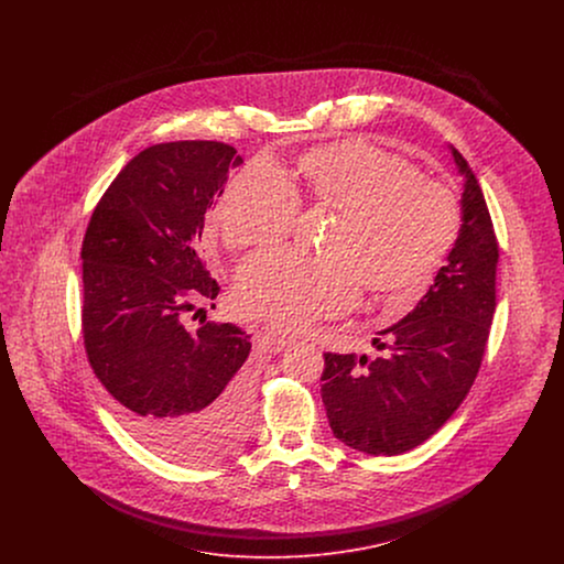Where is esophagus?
Segmentation results:
<instances>
[{"label": "esophagus", "instance_id": "esophagus-1", "mask_svg": "<svg viewBox=\"0 0 564 564\" xmlns=\"http://www.w3.org/2000/svg\"><path fill=\"white\" fill-rule=\"evenodd\" d=\"M267 338H269V343L274 349H288V347L295 345L294 336H288V334H281V332H269Z\"/></svg>", "mask_w": 564, "mask_h": 564}]
</instances>
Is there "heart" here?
Returning <instances> with one entry per match:
<instances>
[{"instance_id":"obj_1","label":"heart","mask_w":564,"mask_h":564,"mask_svg":"<svg viewBox=\"0 0 564 564\" xmlns=\"http://www.w3.org/2000/svg\"><path fill=\"white\" fill-rule=\"evenodd\" d=\"M297 200L336 212L323 242L327 253H260L242 264L235 288L245 317L281 329L338 317L361 290L375 302L414 300L444 267L463 228L453 189L361 137L302 152L292 182L270 162H249L219 192L209 224L230 251L267 247L290 235Z\"/></svg>"}]
</instances>
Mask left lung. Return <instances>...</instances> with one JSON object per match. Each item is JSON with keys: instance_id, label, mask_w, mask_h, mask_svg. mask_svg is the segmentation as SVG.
I'll use <instances>...</instances> for the list:
<instances>
[{"instance_id": "obj_1", "label": "left lung", "mask_w": 564, "mask_h": 564, "mask_svg": "<svg viewBox=\"0 0 564 564\" xmlns=\"http://www.w3.org/2000/svg\"><path fill=\"white\" fill-rule=\"evenodd\" d=\"M463 228L446 267L402 322L378 332L380 355L323 352L322 400L334 435L359 453L402 455L467 398L495 315L499 242L482 188L460 152Z\"/></svg>"}]
</instances>
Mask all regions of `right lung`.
Instances as JSON below:
<instances>
[{"label":"right lung","mask_w":564,"mask_h":564,"mask_svg":"<svg viewBox=\"0 0 564 564\" xmlns=\"http://www.w3.org/2000/svg\"><path fill=\"white\" fill-rule=\"evenodd\" d=\"M241 162L221 141L145 148L109 184L82 241L88 364L124 427L188 465L241 442L253 398L242 368L249 336L232 323H205L194 334L182 323L219 294L198 239Z\"/></svg>","instance_id":"1"}]
</instances>
